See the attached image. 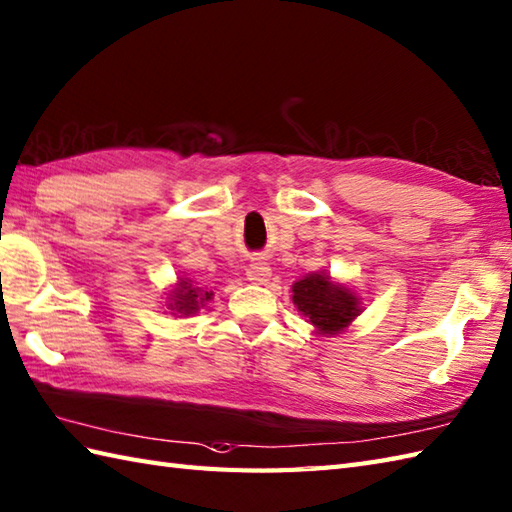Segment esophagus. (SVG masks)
<instances>
[{"instance_id": "esophagus-1", "label": "esophagus", "mask_w": 512, "mask_h": 512, "mask_svg": "<svg viewBox=\"0 0 512 512\" xmlns=\"http://www.w3.org/2000/svg\"><path fill=\"white\" fill-rule=\"evenodd\" d=\"M270 266L268 264H264V261H253L251 266L246 268V279L251 281V283H257V285H264V283H268V279H270Z\"/></svg>"}]
</instances>
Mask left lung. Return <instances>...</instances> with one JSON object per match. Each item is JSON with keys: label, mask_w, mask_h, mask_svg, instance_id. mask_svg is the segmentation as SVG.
<instances>
[{"label": "left lung", "mask_w": 512, "mask_h": 512, "mask_svg": "<svg viewBox=\"0 0 512 512\" xmlns=\"http://www.w3.org/2000/svg\"><path fill=\"white\" fill-rule=\"evenodd\" d=\"M292 301L323 336H334L360 314V299L331 283L327 275H310L292 285Z\"/></svg>", "instance_id": "8db88e82"}]
</instances>
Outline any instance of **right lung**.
<instances>
[{
    "instance_id": "1",
    "label": "right lung",
    "mask_w": 512,
    "mask_h": 512,
    "mask_svg": "<svg viewBox=\"0 0 512 512\" xmlns=\"http://www.w3.org/2000/svg\"><path fill=\"white\" fill-rule=\"evenodd\" d=\"M211 299V292H205L200 288H194L189 281H181L178 288L174 290V303H170L172 310H176V314H196L200 310V305Z\"/></svg>"
}]
</instances>
